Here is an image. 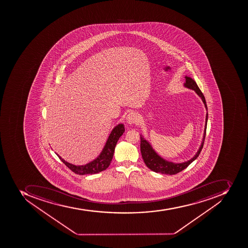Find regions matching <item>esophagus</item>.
<instances>
[{"label":"esophagus","mask_w":248,"mask_h":248,"mask_svg":"<svg viewBox=\"0 0 248 248\" xmlns=\"http://www.w3.org/2000/svg\"><path fill=\"white\" fill-rule=\"evenodd\" d=\"M138 121V116H137V113L134 111H131L129 112L126 116V122L128 124L133 125V124H136Z\"/></svg>","instance_id":"34e87169"}]
</instances>
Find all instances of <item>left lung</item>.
I'll return each instance as SVG.
<instances>
[{
  "label": "left lung",
  "mask_w": 248,
  "mask_h": 248,
  "mask_svg": "<svg viewBox=\"0 0 248 248\" xmlns=\"http://www.w3.org/2000/svg\"><path fill=\"white\" fill-rule=\"evenodd\" d=\"M184 86L196 92V94L202 100L203 103L205 105V109L207 111L208 108H207L205 97L203 95L202 92L199 89L196 82L190 77L186 76V83L184 84ZM207 121H208V112H207L206 116H205V129H204V134H203L201 146H199V150L193 157L191 158L190 160H187V161L182 162V163H174V162L168 161V160L161 157L153 149L150 142L145 140L144 137H142V135H140L141 154H142V159L144 160L146 167L150 168V170H153V171L156 172V173L170 174V175L178 174L179 172L183 170L184 169H186L194 160H196V158L199 156V154L201 153L203 145H204V140H205V133H206Z\"/></svg>",
  "instance_id": "8db88e82"
}]
</instances>
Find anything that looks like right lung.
<instances>
[{"instance_id":"right-lung-1","label":"right lung","mask_w":248,"mask_h":248,"mask_svg":"<svg viewBox=\"0 0 248 248\" xmlns=\"http://www.w3.org/2000/svg\"><path fill=\"white\" fill-rule=\"evenodd\" d=\"M124 132H125V128L122 123L114 127L101 154L94 160L84 165H74V164H70L63 160L61 156H59L58 154L57 155L61 159V161L75 174H80V175L98 174L99 172L106 170L109 166L111 160L113 158L116 143Z\"/></svg>"}]
</instances>
